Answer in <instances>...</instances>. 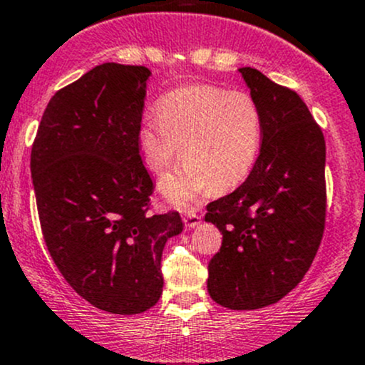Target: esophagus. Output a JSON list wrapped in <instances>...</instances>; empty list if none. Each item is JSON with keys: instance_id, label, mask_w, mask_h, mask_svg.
<instances>
[{"instance_id": "esophagus-1", "label": "esophagus", "mask_w": 365, "mask_h": 365, "mask_svg": "<svg viewBox=\"0 0 365 365\" xmlns=\"http://www.w3.org/2000/svg\"><path fill=\"white\" fill-rule=\"evenodd\" d=\"M183 224H185L187 229H195L201 224V217L195 212H189L183 215Z\"/></svg>"}]
</instances>
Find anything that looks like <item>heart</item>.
<instances>
[{
    "label": "heart",
    "mask_w": 365,
    "mask_h": 365,
    "mask_svg": "<svg viewBox=\"0 0 365 365\" xmlns=\"http://www.w3.org/2000/svg\"><path fill=\"white\" fill-rule=\"evenodd\" d=\"M262 143V117L248 94L213 86L178 89L159 103V117H145L138 148L145 166L163 175L180 157L185 163L159 182L176 208H190L212 190L229 192L248 178Z\"/></svg>",
    "instance_id": "obj_1"
}]
</instances>
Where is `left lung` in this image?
<instances>
[{
    "instance_id": "1",
    "label": "left lung",
    "mask_w": 365,
    "mask_h": 365,
    "mask_svg": "<svg viewBox=\"0 0 365 365\" xmlns=\"http://www.w3.org/2000/svg\"><path fill=\"white\" fill-rule=\"evenodd\" d=\"M262 117V145L248 178L206 206L222 232L208 292L229 309L285 297L312 266L325 225V140L297 92L240 68Z\"/></svg>"
}]
</instances>
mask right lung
I'll return each mask as SVG.
<instances>
[{
	"instance_id": "add662e5",
	"label": "right lung",
	"mask_w": 365,
	"mask_h": 365,
	"mask_svg": "<svg viewBox=\"0 0 365 365\" xmlns=\"http://www.w3.org/2000/svg\"><path fill=\"white\" fill-rule=\"evenodd\" d=\"M145 66L105 63L52 96L31 148L41 232L57 269L103 312L136 314L163 294L164 245L178 212L152 215L138 129Z\"/></svg>"
}]
</instances>
